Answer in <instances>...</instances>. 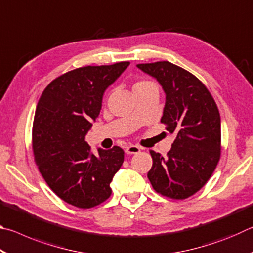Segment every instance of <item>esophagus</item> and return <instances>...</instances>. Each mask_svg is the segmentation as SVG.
I'll return each mask as SVG.
<instances>
[{
  "mask_svg": "<svg viewBox=\"0 0 253 253\" xmlns=\"http://www.w3.org/2000/svg\"><path fill=\"white\" fill-rule=\"evenodd\" d=\"M125 152L127 154H137L140 152V147L137 146V145H128L125 149Z\"/></svg>",
  "mask_w": 253,
  "mask_h": 253,
  "instance_id": "obj_1",
  "label": "esophagus"
}]
</instances>
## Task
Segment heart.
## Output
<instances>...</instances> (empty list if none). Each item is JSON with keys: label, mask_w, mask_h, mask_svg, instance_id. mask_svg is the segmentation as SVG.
<instances>
[{"label": "heart", "mask_w": 253, "mask_h": 253, "mask_svg": "<svg viewBox=\"0 0 253 253\" xmlns=\"http://www.w3.org/2000/svg\"><path fill=\"white\" fill-rule=\"evenodd\" d=\"M152 88L157 89L156 84L149 79H139V80L135 81L134 84H132V91H134V93L139 92V91H144V90H148V89H152Z\"/></svg>", "instance_id": "obj_1"}]
</instances>
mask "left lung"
<instances>
[{
	"instance_id": "left-lung-1",
	"label": "left lung",
	"mask_w": 253,
	"mask_h": 253,
	"mask_svg": "<svg viewBox=\"0 0 253 253\" xmlns=\"http://www.w3.org/2000/svg\"><path fill=\"white\" fill-rule=\"evenodd\" d=\"M166 93L161 123L176 138L166 157L151 151L147 177L157 193L184 200L212 176L221 156V118L208 88L191 72L169 61L139 63Z\"/></svg>"
}]
</instances>
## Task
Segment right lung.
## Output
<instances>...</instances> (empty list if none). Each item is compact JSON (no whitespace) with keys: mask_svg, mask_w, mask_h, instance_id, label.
I'll use <instances>...</instances> for the list:
<instances>
[{"mask_svg":"<svg viewBox=\"0 0 253 253\" xmlns=\"http://www.w3.org/2000/svg\"><path fill=\"white\" fill-rule=\"evenodd\" d=\"M129 66L77 68L51 81L37 105L32 149L39 172L60 199L90 209L109 198L110 182L124 162V151L91 152L84 136L101 109L104 92Z\"/></svg>","mask_w":253,"mask_h":253,"instance_id":"add662e5","label":"right lung"}]
</instances>
